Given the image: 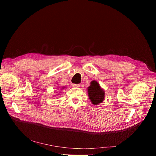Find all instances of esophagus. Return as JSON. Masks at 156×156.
<instances>
[{
	"instance_id": "1",
	"label": "esophagus",
	"mask_w": 156,
	"mask_h": 156,
	"mask_svg": "<svg viewBox=\"0 0 156 156\" xmlns=\"http://www.w3.org/2000/svg\"><path fill=\"white\" fill-rule=\"evenodd\" d=\"M72 86L73 87H79L80 86H81V84H72Z\"/></svg>"
}]
</instances>
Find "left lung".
I'll list each match as a JSON object with an SVG mask.
<instances>
[{
	"instance_id": "obj_1",
	"label": "left lung",
	"mask_w": 156,
	"mask_h": 156,
	"mask_svg": "<svg viewBox=\"0 0 156 156\" xmlns=\"http://www.w3.org/2000/svg\"><path fill=\"white\" fill-rule=\"evenodd\" d=\"M88 93L89 98L94 105L100 104L104 100V91L96 81H92L90 83V86L88 88Z\"/></svg>"
}]
</instances>
